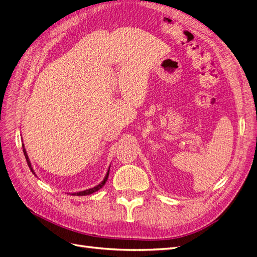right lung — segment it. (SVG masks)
Masks as SVG:
<instances>
[{
    "mask_svg": "<svg viewBox=\"0 0 257 257\" xmlns=\"http://www.w3.org/2000/svg\"><path fill=\"white\" fill-rule=\"evenodd\" d=\"M22 148H23V153H25V157H26V160H27L28 165H29V167H30V169H31V172H32V173L35 175V172H34V170H33V167H32V165H31V162H30V160H29L28 153H27V151H26L25 145L22 146ZM109 169H110V167H109ZM109 169H108V172H107V174H106V176H105V178H104V180H103L102 182H100L99 184H97L96 186H94V188H92V189H88V190H84V191H80V192H77V193H72V195H76V196H84V195H90V194H92V193H94V192L98 191L99 189H102L103 186L105 185V183H106V181H107V179H108V175H109Z\"/></svg>",
    "mask_w": 257,
    "mask_h": 257,
    "instance_id": "1",
    "label": "right lung"
}]
</instances>
